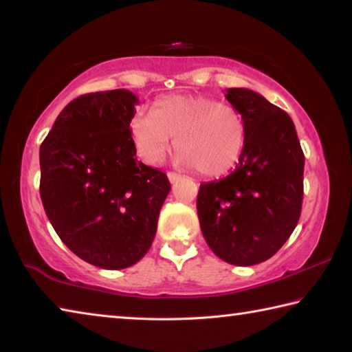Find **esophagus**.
<instances>
[{
    "label": "esophagus",
    "instance_id": "obj_1",
    "mask_svg": "<svg viewBox=\"0 0 352 352\" xmlns=\"http://www.w3.org/2000/svg\"><path fill=\"white\" fill-rule=\"evenodd\" d=\"M168 178H169L170 183H175V182L180 180L182 175L177 174V172H168Z\"/></svg>",
    "mask_w": 352,
    "mask_h": 352
}]
</instances>
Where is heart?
<instances>
[{
    "label": "heart",
    "mask_w": 352,
    "mask_h": 352,
    "mask_svg": "<svg viewBox=\"0 0 352 352\" xmlns=\"http://www.w3.org/2000/svg\"><path fill=\"white\" fill-rule=\"evenodd\" d=\"M130 135L136 152L148 164L163 160L174 138L178 160L206 177L223 175L234 168L247 140L239 111L197 94L158 99L153 115L136 111L130 121Z\"/></svg>",
    "instance_id": "heart-1"
}]
</instances>
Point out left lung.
I'll return each mask as SVG.
<instances>
[{
	"instance_id": "obj_1",
	"label": "left lung",
	"mask_w": 352,
	"mask_h": 352,
	"mask_svg": "<svg viewBox=\"0 0 352 352\" xmlns=\"http://www.w3.org/2000/svg\"><path fill=\"white\" fill-rule=\"evenodd\" d=\"M247 140L239 164L200 184L197 214L208 245L233 265H254L281 248L300 220L305 153L290 116L259 93L228 88Z\"/></svg>"
}]
</instances>
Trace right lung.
<instances>
[{
    "label": "right lung",
    "mask_w": 352,
    "mask_h": 352,
    "mask_svg": "<svg viewBox=\"0 0 352 352\" xmlns=\"http://www.w3.org/2000/svg\"><path fill=\"white\" fill-rule=\"evenodd\" d=\"M138 98L88 93L57 116L40 146V197L71 252L100 269L133 265L151 248L170 190L164 172L136 158L130 135Z\"/></svg>",
    "instance_id": "1"
}]
</instances>
